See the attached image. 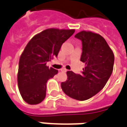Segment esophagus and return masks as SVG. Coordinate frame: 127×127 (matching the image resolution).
I'll return each mask as SVG.
<instances>
[{
  "instance_id": "esophagus-1",
  "label": "esophagus",
  "mask_w": 127,
  "mask_h": 127,
  "mask_svg": "<svg viewBox=\"0 0 127 127\" xmlns=\"http://www.w3.org/2000/svg\"><path fill=\"white\" fill-rule=\"evenodd\" d=\"M61 71H62V72H66V71H67V70H66V69L65 68H62L61 69Z\"/></svg>"
}]
</instances>
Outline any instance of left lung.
Here are the masks:
<instances>
[{"instance_id": "1", "label": "left lung", "mask_w": 127, "mask_h": 127, "mask_svg": "<svg viewBox=\"0 0 127 127\" xmlns=\"http://www.w3.org/2000/svg\"><path fill=\"white\" fill-rule=\"evenodd\" d=\"M75 38L82 42L81 62L85 64L81 75L68 71V79L62 82L65 95L79 101L91 98L106 85L113 70L114 55L106 40L99 34L82 31Z\"/></svg>"}]
</instances>
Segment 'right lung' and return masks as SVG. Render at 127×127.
I'll return each instance as SVG.
<instances>
[{
  "instance_id": "add662e5",
  "label": "right lung",
  "mask_w": 127,
  "mask_h": 127,
  "mask_svg": "<svg viewBox=\"0 0 127 127\" xmlns=\"http://www.w3.org/2000/svg\"><path fill=\"white\" fill-rule=\"evenodd\" d=\"M75 30L50 28L34 36L25 46L18 64L17 81L21 97L29 104H37L45 99L46 83L58 70L46 65L57 57L62 44Z\"/></svg>"
}]
</instances>
